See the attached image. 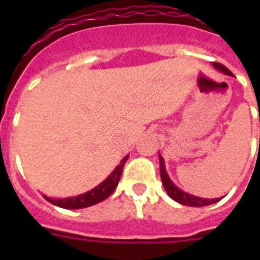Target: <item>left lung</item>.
Instances as JSON below:
<instances>
[{
  "mask_svg": "<svg viewBox=\"0 0 260 260\" xmlns=\"http://www.w3.org/2000/svg\"><path fill=\"white\" fill-rule=\"evenodd\" d=\"M213 67L217 69L218 71H221L226 75H232L228 69L225 66H222L221 63H216L213 62ZM159 162H160V178H162V183L166 189L167 194L173 198L174 201L179 202L182 205H187V206H206V205H212L214 202L220 201L221 198H201L197 197V196H193V194H189L181 190L179 187L174 185V182L171 181L169 174L166 171V166H165V159L162 158V155L159 154Z\"/></svg>",
  "mask_w": 260,
  "mask_h": 260,
  "instance_id": "obj_1",
  "label": "left lung"
}]
</instances>
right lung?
<instances>
[{"label":"right lung","mask_w":260,"mask_h":260,"mask_svg":"<svg viewBox=\"0 0 260 260\" xmlns=\"http://www.w3.org/2000/svg\"><path fill=\"white\" fill-rule=\"evenodd\" d=\"M128 158H129V155L124 156L121 162L118 163L117 167L108 175L105 181H102L100 185L86 191V193L67 198H50L47 196H44V198L48 202H51L52 205H56L59 208H63V209H82V208L95 205L98 202L106 200L117 187L118 181H120V177L122 174V169H124V165L128 160Z\"/></svg>","instance_id":"add662e5"}]
</instances>
